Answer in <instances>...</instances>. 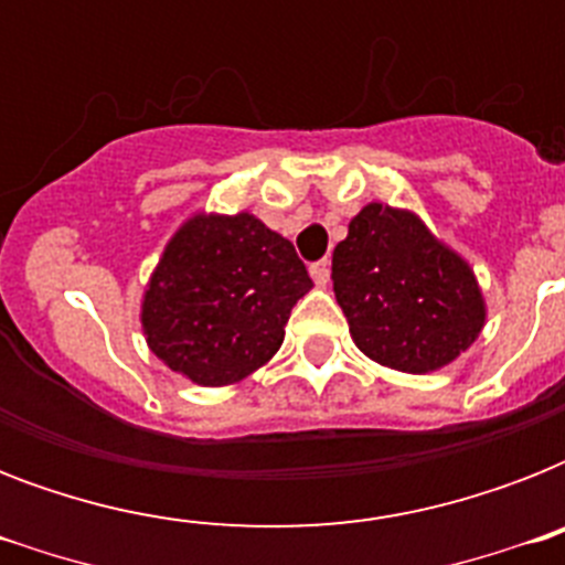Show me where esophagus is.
<instances>
[{"label": "esophagus", "instance_id": "1", "mask_svg": "<svg viewBox=\"0 0 565 565\" xmlns=\"http://www.w3.org/2000/svg\"><path fill=\"white\" fill-rule=\"evenodd\" d=\"M310 278L319 284V287H326L331 281V264L328 260H317V264H310Z\"/></svg>", "mask_w": 565, "mask_h": 565}]
</instances>
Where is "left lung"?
Segmentation results:
<instances>
[{
    "label": "left lung",
    "mask_w": 565,
    "mask_h": 565,
    "mask_svg": "<svg viewBox=\"0 0 565 565\" xmlns=\"http://www.w3.org/2000/svg\"><path fill=\"white\" fill-rule=\"evenodd\" d=\"M331 281L354 345L411 375L455 363L487 322L469 260L407 207L366 204L337 243Z\"/></svg>",
    "instance_id": "1"
}]
</instances>
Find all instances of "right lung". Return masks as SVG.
Here are the masks:
<instances>
[{
	"label": "right lung",
	"mask_w": 565,
	"mask_h": 565,
	"mask_svg": "<svg viewBox=\"0 0 565 565\" xmlns=\"http://www.w3.org/2000/svg\"><path fill=\"white\" fill-rule=\"evenodd\" d=\"M308 269L255 213L195 211L163 246L140 301L146 345L199 386H231L273 361Z\"/></svg>",
	"instance_id": "obj_1"
}]
</instances>
